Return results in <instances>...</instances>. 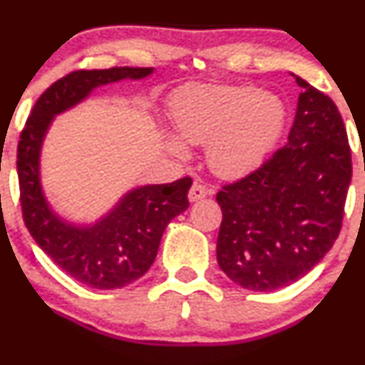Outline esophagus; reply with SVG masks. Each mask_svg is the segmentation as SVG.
Segmentation results:
<instances>
[{"instance_id": "1", "label": "esophagus", "mask_w": 365, "mask_h": 365, "mask_svg": "<svg viewBox=\"0 0 365 365\" xmlns=\"http://www.w3.org/2000/svg\"><path fill=\"white\" fill-rule=\"evenodd\" d=\"M210 194V190L206 189V187L203 185V183H192V187H190L189 190V201L190 203H194V201H200L203 200V197H206Z\"/></svg>"}]
</instances>
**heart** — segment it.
<instances>
[{
  "instance_id": "heart-1",
  "label": "heart",
  "mask_w": 365,
  "mask_h": 365,
  "mask_svg": "<svg viewBox=\"0 0 365 365\" xmlns=\"http://www.w3.org/2000/svg\"><path fill=\"white\" fill-rule=\"evenodd\" d=\"M175 130L190 145H205L210 169L224 178L254 171L279 141L286 109L275 95L251 86L194 84L173 97ZM176 157L189 155L178 138H168Z\"/></svg>"
}]
</instances>
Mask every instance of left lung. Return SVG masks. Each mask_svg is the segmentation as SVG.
<instances>
[{
  "mask_svg": "<svg viewBox=\"0 0 365 365\" xmlns=\"http://www.w3.org/2000/svg\"><path fill=\"white\" fill-rule=\"evenodd\" d=\"M302 88L288 145L217 192L222 210L217 261L252 292H272L304 277L339 237L351 182V150L329 95Z\"/></svg>",
  "mask_w": 365,
  "mask_h": 365,
  "instance_id": "obj_1",
  "label": "left lung"
}]
</instances>
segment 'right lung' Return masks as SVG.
I'll return each instance as SVG.
<instances>
[{"label":"right lung","instance_id":"obj_1","mask_svg":"<svg viewBox=\"0 0 365 365\" xmlns=\"http://www.w3.org/2000/svg\"><path fill=\"white\" fill-rule=\"evenodd\" d=\"M146 67L73 70L51 84L33 106L19 135L17 175L23 219L33 240L65 274L97 289H116L145 275L155 259L162 233L173 217L189 208V176L128 192L93 226H72L53 213L42 194L38 157L54 114L63 113L102 84L141 79Z\"/></svg>","mask_w":365,"mask_h":365}]
</instances>
